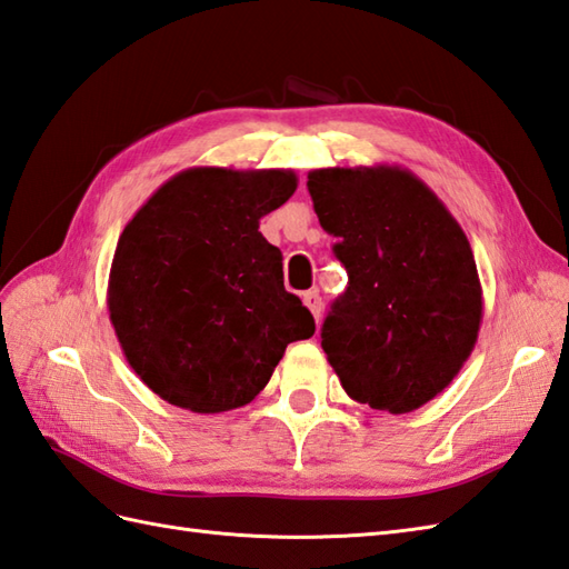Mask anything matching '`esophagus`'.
I'll return each instance as SVG.
<instances>
[{
	"instance_id": "34e87169",
	"label": "esophagus",
	"mask_w": 569,
	"mask_h": 569,
	"mask_svg": "<svg viewBox=\"0 0 569 569\" xmlns=\"http://www.w3.org/2000/svg\"><path fill=\"white\" fill-rule=\"evenodd\" d=\"M302 302H306V308L315 315V320L320 322V315H322V298L317 290H308V293H302Z\"/></svg>"
}]
</instances>
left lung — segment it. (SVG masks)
<instances>
[{
    "mask_svg": "<svg viewBox=\"0 0 569 569\" xmlns=\"http://www.w3.org/2000/svg\"><path fill=\"white\" fill-rule=\"evenodd\" d=\"M308 191L349 288L322 349L351 400L415 412L460 373L482 325L468 237L425 181L398 164L327 167Z\"/></svg>",
    "mask_w": 569,
    "mask_h": 569,
    "instance_id": "left-lung-1",
    "label": "left lung"
}]
</instances>
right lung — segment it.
Wrapping results in <instances>:
<instances>
[{
    "instance_id": "obj_1",
    "label": "right lung",
    "mask_w": 569,
    "mask_h": 569,
    "mask_svg": "<svg viewBox=\"0 0 569 569\" xmlns=\"http://www.w3.org/2000/svg\"><path fill=\"white\" fill-rule=\"evenodd\" d=\"M298 189L290 169L191 167L126 224L109 306L126 361L154 395L198 415L244 407L315 320L283 288L259 220Z\"/></svg>"
}]
</instances>
